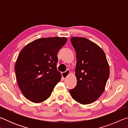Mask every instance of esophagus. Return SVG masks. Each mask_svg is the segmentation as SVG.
Listing matches in <instances>:
<instances>
[{"mask_svg": "<svg viewBox=\"0 0 128 128\" xmlns=\"http://www.w3.org/2000/svg\"><path fill=\"white\" fill-rule=\"evenodd\" d=\"M69 74H70V70L67 69L66 72L62 73V77H63L64 78H66Z\"/></svg>", "mask_w": 128, "mask_h": 128, "instance_id": "obj_1", "label": "esophagus"}]
</instances>
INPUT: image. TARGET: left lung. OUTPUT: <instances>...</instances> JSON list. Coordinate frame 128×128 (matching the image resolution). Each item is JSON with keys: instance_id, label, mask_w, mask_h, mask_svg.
<instances>
[{"instance_id": "obj_1", "label": "left lung", "mask_w": 128, "mask_h": 128, "mask_svg": "<svg viewBox=\"0 0 128 128\" xmlns=\"http://www.w3.org/2000/svg\"><path fill=\"white\" fill-rule=\"evenodd\" d=\"M70 41L76 52L77 81L69 92L78 103L88 104L97 100L104 90L109 64L104 52L95 43L83 37H72Z\"/></svg>"}]
</instances>
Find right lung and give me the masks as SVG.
Segmentation results:
<instances>
[{
    "label": "right lung",
    "instance_id": "right-lung-1",
    "mask_svg": "<svg viewBox=\"0 0 128 128\" xmlns=\"http://www.w3.org/2000/svg\"><path fill=\"white\" fill-rule=\"evenodd\" d=\"M66 37L42 38L29 43L19 54L14 66L16 80L26 98L39 103L48 99L62 78L57 70L58 52Z\"/></svg>",
    "mask_w": 128,
    "mask_h": 128
}]
</instances>
